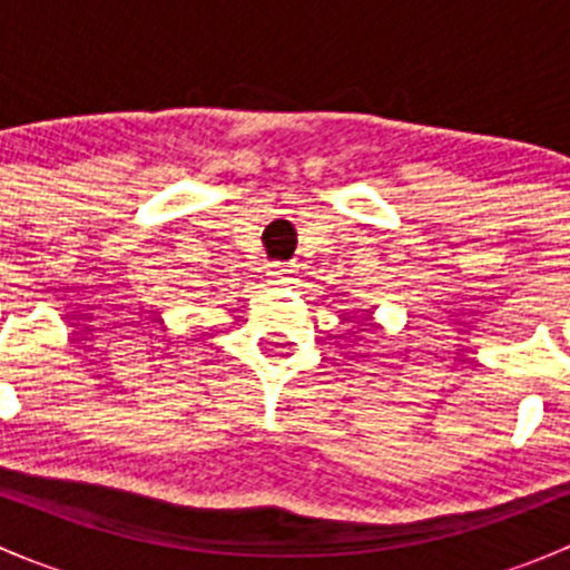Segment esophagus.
Returning <instances> with one entry per match:
<instances>
[{
  "mask_svg": "<svg viewBox=\"0 0 570 570\" xmlns=\"http://www.w3.org/2000/svg\"><path fill=\"white\" fill-rule=\"evenodd\" d=\"M269 278H273V284H289L292 269L284 267V264H273V269H269Z\"/></svg>",
  "mask_w": 570,
  "mask_h": 570,
  "instance_id": "34e87169",
  "label": "esophagus"
}]
</instances>
